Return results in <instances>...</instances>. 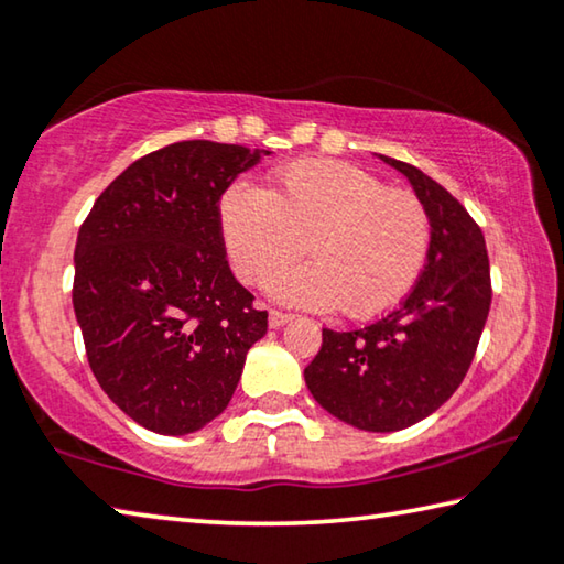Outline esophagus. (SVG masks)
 Returning a JSON list of instances; mask_svg holds the SVG:
<instances>
[{
	"label": "esophagus",
	"mask_w": 564,
	"mask_h": 564,
	"mask_svg": "<svg viewBox=\"0 0 564 564\" xmlns=\"http://www.w3.org/2000/svg\"><path fill=\"white\" fill-rule=\"evenodd\" d=\"M289 321H293L291 313H283V311H271L269 313V326L271 328H283Z\"/></svg>",
	"instance_id": "obj_1"
}]
</instances>
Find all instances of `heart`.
Returning a JSON list of instances; mask_svg holds the SVG:
<instances>
[{
  "label": "heart",
  "instance_id": "heart-1",
  "mask_svg": "<svg viewBox=\"0 0 564 564\" xmlns=\"http://www.w3.org/2000/svg\"><path fill=\"white\" fill-rule=\"evenodd\" d=\"M224 243L248 283L271 279L305 251L313 261L283 271L269 293L301 308L343 303L373 318L413 289L431 248V216L417 196L343 161H293L269 191L236 184L221 196Z\"/></svg>",
  "mask_w": 564,
  "mask_h": 564
}]
</instances>
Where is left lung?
Listing matches in <instances>:
<instances>
[{"instance_id": "1", "label": "left lung", "mask_w": 564, "mask_h": 564, "mask_svg": "<svg viewBox=\"0 0 564 564\" xmlns=\"http://www.w3.org/2000/svg\"><path fill=\"white\" fill-rule=\"evenodd\" d=\"M413 186L431 216V248L413 291L358 330L323 328L303 370L323 410L352 427L393 433L435 413L470 368L490 313L485 238L463 204L423 171L380 156Z\"/></svg>"}]
</instances>
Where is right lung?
<instances>
[{"instance_id": "obj_1", "label": "right lung", "mask_w": 564, "mask_h": 564, "mask_svg": "<svg viewBox=\"0 0 564 564\" xmlns=\"http://www.w3.org/2000/svg\"><path fill=\"white\" fill-rule=\"evenodd\" d=\"M271 151L178 141L94 202L74 248V313L94 378L159 435L221 415L269 313L234 279L218 202Z\"/></svg>"}]
</instances>
